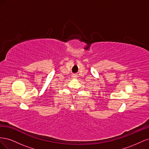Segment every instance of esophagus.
<instances>
[{
    "mask_svg": "<svg viewBox=\"0 0 149 149\" xmlns=\"http://www.w3.org/2000/svg\"><path fill=\"white\" fill-rule=\"evenodd\" d=\"M77 77H78L77 75H76V74H73V78H76Z\"/></svg>",
    "mask_w": 149,
    "mask_h": 149,
    "instance_id": "obj_1",
    "label": "esophagus"
}]
</instances>
